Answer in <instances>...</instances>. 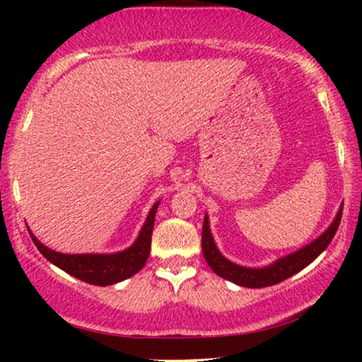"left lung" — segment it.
Here are the masks:
<instances>
[{
  "label": "left lung",
  "instance_id": "obj_1",
  "mask_svg": "<svg viewBox=\"0 0 362 362\" xmlns=\"http://www.w3.org/2000/svg\"><path fill=\"white\" fill-rule=\"evenodd\" d=\"M341 214H343V206H341L338 212H336V217L329 224L328 229H326L320 237H316L315 240H311L310 244L303 245L301 249L291 252L288 255L280 257V259L272 262L270 265L259 267V269L234 264V262L226 259V257L221 254V250L217 249L214 242V237L211 234L209 216L206 214L204 224H202V255H204L207 265L211 267V270L214 272L216 275L232 281V284L245 286V288H264V286H272L290 279L291 275L298 274L300 270L308 267L311 262L329 245V242L333 240L336 230H338L339 227Z\"/></svg>",
  "mask_w": 362,
  "mask_h": 362
}]
</instances>
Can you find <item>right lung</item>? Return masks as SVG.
I'll use <instances>...</instances> for the list:
<instances>
[{
  "label": "right lung",
  "mask_w": 362,
  "mask_h": 362,
  "mask_svg": "<svg viewBox=\"0 0 362 362\" xmlns=\"http://www.w3.org/2000/svg\"><path fill=\"white\" fill-rule=\"evenodd\" d=\"M158 206H160V201H156L148 212L136 240L128 249L113 252V254H61V252L49 249L31 230H28L34 245L51 264L87 284L107 286L130 279L145 267L151 249V232Z\"/></svg>",
  "instance_id": "right-lung-1"
}]
</instances>
